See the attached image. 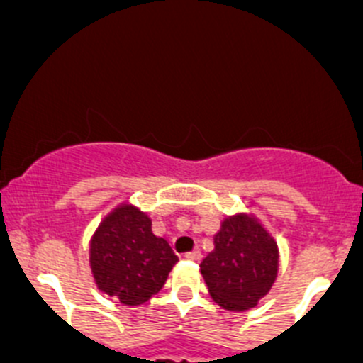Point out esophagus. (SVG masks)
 I'll return each instance as SVG.
<instances>
[{
  "instance_id": "obj_1",
  "label": "esophagus",
  "mask_w": 363,
  "mask_h": 363,
  "mask_svg": "<svg viewBox=\"0 0 363 363\" xmlns=\"http://www.w3.org/2000/svg\"><path fill=\"white\" fill-rule=\"evenodd\" d=\"M185 258L186 259H192V261H199V259L202 258V252L199 251V249H194V251L185 252Z\"/></svg>"
}]
</instances>
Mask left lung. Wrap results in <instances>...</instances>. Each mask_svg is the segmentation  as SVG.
Returning <instances> with one entry per match:
<instances>
[{"instance_id": "left-lung-1", "label": "left lung", "mask_w": 363, "mask_h": 363, "mask_svg": "<svg viewBox=\"0 0 363 363\" xmlns=\"http://www.w3.org/2000/svg\"><path fill=\"white\" fill-rule=\"evenodd\" d=\"M201 263L209 294L221 308L244 311L268 294L279 274V245L252 213L223 218Z\"/></svg>"}]
</instances>
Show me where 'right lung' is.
I'll return each instance as SVG.
<instances>
[{
	"mask_svg": "<svg viewBox=\"0 0 363 363\" xmlns=\"http://www.w3.org/2000/svg\"><path fill=\"white\" fill-rule=\"evenodd\" d=\"M177 261L167 240L152 232L149 214L130 202L105 214L89 239L96 287L126 306L143 305L157 294Z\"/></svg>",
	"mask_w": 363,
	"mask_h": 363,
	"instance_id": "1",
	"label": "right lung"
}]
</instances>
